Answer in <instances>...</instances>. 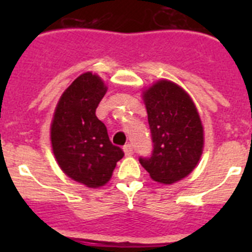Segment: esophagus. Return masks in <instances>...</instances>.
I'll return each instance as SVG.
<instances>
[{"instance_id":"esophagus-1","label":"esophagus","mask_w":252,"mask_h":252,"mask_svg":"<svg viewBox=\"0 0 252 252\" xmlns=\"http://www.w3.org/2000/svg\"><path fill=\"white\" fill-rule=\"evenodd\" d=\"M124 153L126 157H130V155H132V153H133L132 145H131V144H126V145L124 146Z\"/></svg>"}]
</instances>
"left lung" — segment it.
<instances>
[{
  "instance_id": "1",
  "label": "left lung",
  "mask_w": 252,
  "mask_h": 252,
  "mask_svg": "<svg viewBox=\"0 0 252 252\" xmlns=\"http://www.w3.org/2000/svg\"><path fill=\"white\" fill-rule=\"evenodd\" d=\"M153 153L140 158L151 179L173 184L190 174L203 151V126L188 93L170 81L157 82L144 92Z\"/></svg>"
}]
</instances>
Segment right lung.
Masks as SVG:
<instances>
[{
  "instance_id": "obj_1",
  "label": "right lung",
  "mask_w": 252,
  "mask_h": 252,
  "mask_svg": "<svg viewBox=\"0 0 252 252\" xmlns=\"http://www.w3.org/2000/svg\"><path fill=\"white\" fill-rule=\"evenodd\" d=\"M106 91L98 75L83 73L64 91L51 122V146L60 169L88 188L104 186L124 157L95 116Z\"/></svg>"
}]
</instances>
